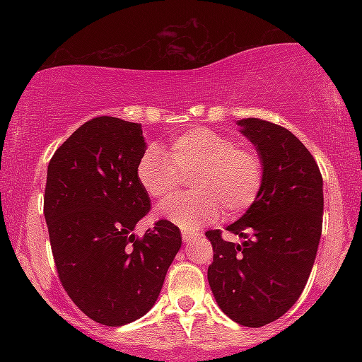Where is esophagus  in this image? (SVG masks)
Returning a JSON list of instances; mask_svg holds the SVG:
<instances>
[{"mask_svg": "<svg viewBox=\"0 0 362 362\" xmlns=\"http://www.w3.org/2000/svg\"><path fill=\"white\" fill-rule=\"evenodd\" d=\"M195 236H197V231H194V230H182V240H184L185 243L192 242Z\"/></svg>", "mask_w": 362, "mask_h": 362, "instance_id": "1", "label": "esophagus"}]
</instances>
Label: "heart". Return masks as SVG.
Here are the masks:
<instances>
[{"label": "heart", "mask_w": 362, "mask_h": 362, "mask_svg": "<svg viewBox=\"0 0 362 362\" xmlns=\"http://www.w3.org/2000/svg\"><path fill=\"white\" fill-rule=\"evenodd\" d=\"M194 175V192L165 202L158 214L167 221L195 230L221 213L236 218L255 204L265 178V165L253 146L238 144L233 136L207 127H194L175 136L170 156L158 144H148L136 165V177L149 197L163 201Z\"/></svg>", "instance_id": "obj_1"}]
</instances>
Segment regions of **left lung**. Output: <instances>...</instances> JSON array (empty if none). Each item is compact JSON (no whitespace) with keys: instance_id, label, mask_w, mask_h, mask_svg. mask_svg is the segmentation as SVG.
Masks as SVG:
<instances>
[{"instance_id":"left-lung-1","label":"left lung","mask_w":362,"mask_h":362,"mask_svg":"<svg viewBox=\"0 0 362 362\" xmlns=\"http://www.w3.org/2000/svg\"><path fill=\"white\" fill-rule=\"evenodd\" d=\"M255 144L265 178L255 204L223 238L206 231L213 245L207 281L219 308L243 327L259 328L281 318L305 289L317 257L323 218L320 168L293 132L264 119L240 120Z\"/></svg>"}]
</instances>
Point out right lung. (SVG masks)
Masks as SVG:
<instances>
[{
	"instance_id": "right-lung-1",
	"label": "right lung",
	"mask_w": 362,
	"mask_h": 362,
	"mask_svg": "<svg viewBox=\"0 0 362 362\" xmlns=\"http://www.w3.org/2000/svg\"><path fill=\"white\" fill-rule=\"evenodd\" d=\"M144 148L139 124L102 115L78 127L47 167L44 216L57 276L74 305L107 327L151 310L182 245L167 219L141 238L132 233L151 209L136 177Z\"/></svg>"
}]
</instances>
